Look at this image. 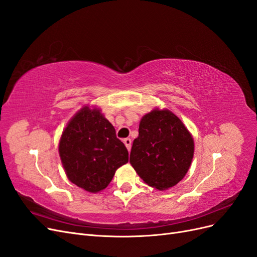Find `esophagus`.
<instances>
[{"mask_svg": "<svg viewBox=\"0 0 257 257\" xmlns=\"http://www.w3.org/2000/svg\"><path fill=\"white\" fill-rule=\"evenodd\" d=\"M123 143H124L126 149L128 150V151H131V148H132V139L131 138H125L123 139Z\"/></svg>", "mask_w": 257, "mask_h": 257, "instance_id": "obj_1", "label": "esophagus"}]
</instances>
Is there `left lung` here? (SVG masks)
<instances>
[{
	"mask_svg": "<svg viewBox=\"0 0 257 257\" xmlns=\"http://www.w3.org/2000/svg\"><path fill=\"white\" fill-rule=\"evenodd\" d=\"M130 163L146 184L165 190L183 180L194 152L192 136L178 116L153 109L139 123Z\"/></svg>",
	"mask_w": 257,
	"mask_h": 257,
	"instance_id": "obj_1",
	"label": "left lung"
}]
</instances>
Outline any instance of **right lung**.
Here are the masks:
<instances>
[{"label":"right lung","instance_id":"1","mask_svg":"<svg viewBox=\"0 0 257 257\" xmlns=\"http://www.w3.org/2000/svg\"><path fill=\"white\" fill-rule=\"evenodd\" d=\"M58 150L70 182L88 192L105 189L118 168L128 162L127 150L111 123L99 108L88 106L69 121Z\"/></svg>","mask_w":257,"mask_h":257}]
</instances>
